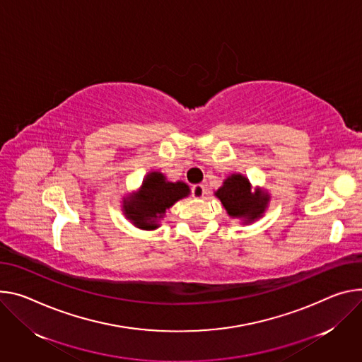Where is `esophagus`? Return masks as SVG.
Listing matches in <instances>:
<instances>
[{
	"mask_svg": "<svg viewBox=\"0 0 362 362\" xmlns=\"http://www.w3.org/2000/svg\"><path fill=\"white\" fill-rule=\"evenodd\" d=\"M205 186L204 185H193L192 186V196L193 198H196V199H201V198H204V194H205Z\"/></svg>",
	"mask_w": 362,
	"mask_h": 362,
	"instance_id": "esophagus-1",
	"label": "esophagus"
}]
</instances>
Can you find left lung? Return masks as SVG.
Masks as SVG:
<instances>
[{
	"label": "left lung",
	"instance_id": "left-lung-1",
	"mask_svg": "<svg viewBox=\"0 0 362 362\" xmlns=\"http://www.w3.org/2000/svg\"><path fill=\"white\" fill-rule=\"evenodd\" d=\"M215 196L222 202L229 216L241 218L245 223L264 214L270 199V196L261 189H255L252 193L250 180L240 173L228 176L215 192Z\"/></svg>",
	"mask_w": 362,
	"mask_h": 362
}]
</instances>
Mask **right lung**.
<instances>
[{
	"mask_svg": "<svg viewBox=\"0 0 362 362\" xmlns=\"http://www.w3.org/2000/svg\"><path fill=\"white\" fill-rule=\"evenodd\" d=\"M190 189L183 182H168L160 172H150L141 187L122 201L125 216L141 229H156L166 209L186 198Z\"/></svg>",
	"mask_w": 362,
	"mask_h": 362,
	"instance_id": "add662e5",
	"label": "right lung"
}]
</instances>
